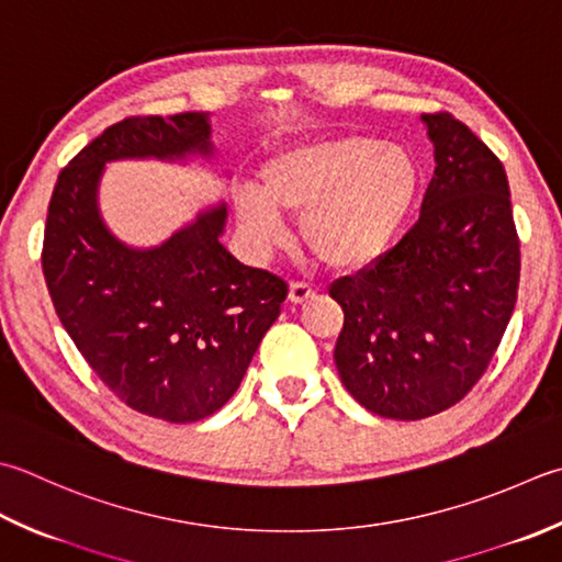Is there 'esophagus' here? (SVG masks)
<instances>
[{"instance_id": "1", "label": "esophagus", "mask_w": 562, "mask_h": 562, "mask_svg": "<svg viewBox=\"0 0 562 562\" xmlns=\"http://www.w3.org/2000/svg\"><path fill=\"white\" fill-rule=\"evenodd\" d=\"M314 294H316V288H314V284H310V282H292L290 284V300L294 304H302V302H306Z\"/></svg>"}]
</instances>
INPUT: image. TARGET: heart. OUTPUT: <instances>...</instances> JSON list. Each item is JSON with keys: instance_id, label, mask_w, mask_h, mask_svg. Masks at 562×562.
Instances as JSON below:
<instances>
[{"instance_id": "1", "label": "heart", "mask_w": 562, "mask_h": 562, "mask_svg": "<svg viewBox=\"0 0 562 562\" xmlns=\"http://www.w3.org/2000/svg\"><path fill=\"white\" fill-rule=\"evenodd\" d=\"M419 194L422 165L409 148L348 134L274 153L260 168V187H238L234 204L256 250L282 244V212L302 214V238L314 256L356 270L397 240Z\"/></svg>"}]
</instances>
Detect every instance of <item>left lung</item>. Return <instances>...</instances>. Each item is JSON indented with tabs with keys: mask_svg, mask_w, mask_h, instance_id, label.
Wrapping results in <instances>:
<instances>
[{
	"mask_svg": "<svg viewBox=\"0 0 562 562\" xmlns=\"http://www.w3.org/2000/svg\"><path fill=\"white\" fill-rule=\"evenodd\" d=\"M436 170L422 214L368 270L331 284L334 360L368 412L416 422L485 375L519 292L521 252L502 160L448 112L422 114Z\"/></svg>",
	"mask_w": 562,
	"mask_h": 562,
	"instance_id": "obj_1",
	"label": "left lung"
}]
</instances>
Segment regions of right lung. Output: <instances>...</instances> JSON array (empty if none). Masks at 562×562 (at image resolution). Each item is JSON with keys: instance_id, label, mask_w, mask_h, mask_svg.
I'll return each instance as SVG.
<instances>
[{"instance_id": "obj_1", "label": "right lung", "mask_w": 562, "mask_h": 562, "mask_svg": "<svg viewBox=\"0 0 562 562\" xmlns=\"http://www.w3.org/2000/svg\"><path fill=\"white\" fill-rule=\"evenodd\" d=\"M206 114L128 116L65 165L43 231V278L65 331L131 409L190 424L234 397L288 282L224 248L226 204L162 246L134 250L97 212L104 162L212 153Z\"/></svg>"}]
</instances>
